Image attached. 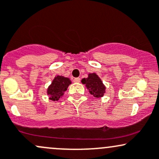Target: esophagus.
Here are the masks:
<instances>
[{
  "instance_id": "esophagus-1",
  "label": "esophagus",
  "mask_w": 159,
  "mask_h": 159,
  "mask_svg": "<svg viewBox=\"0 0 159 159\" xmlns=\"http://www.w3.org/2000/svg\"><path fill=\"white\" fill-rule=\"evenodd\" d=\"M73 82H74V83H80V78H75V79L73 80Z\"/></svg>"
}]
</instances>
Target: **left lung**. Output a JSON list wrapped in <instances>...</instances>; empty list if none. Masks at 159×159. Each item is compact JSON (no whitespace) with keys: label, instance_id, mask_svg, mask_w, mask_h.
I'll use <instances>...</instances> for the list:
<instances>
[{"label":"left lung","instance_id":"8db88e82","mask_svg":"<svg viewBox=\"0 0 159 159\" xmlns=\"http://www.w3.org/2000/svg\"><path fill=\"white\" fill-rule=\"evenodd\" d=\"M81 82L86 85L89 93L95 98H101L105 93L106 88L96 73H89L88 77L83 79Z\"/></svg>","mask_w":159,"mask_h":159}]
</instances>
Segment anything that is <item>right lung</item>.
Listing matches in <instances>:
<instances>
[{
  "label": "right lung",
  "mask_w": 159,
  "mask_h": 159,
  "mask_svg": "<svg viewBox=\"0 0 159 159\" xmlns=\"http://www.w3.org/2000/svg\"><path fill=\"white\" fill-rule=\"evenodd\" d=\"M70 84H71V81L69 78L62 76H55L47 90L49 99L52 101L58 100L62 95H64V92L67 89Z\"/></svg>",
  "instance_id": "obj_1"
}]
</instances>
